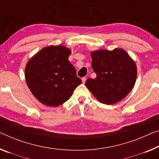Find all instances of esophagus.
Listing matches in <instances>:
<instances>
[{
    "instance_id": "34e87169",
    "label": "esophagus",
    "mask_w": 159,
    "mask_h": 159,
    "mask_svg": "<svg viewBox=\"0 0 159 159\" xmlns=\"http://www.w3.org/2000/svg\"><path fill=\"white\" fill-rule=\"evenodd\" d=\"M86 80H87L86 77H82V83H83V84H84L85 82H86Z\"/></svg>"
}]
</instances>
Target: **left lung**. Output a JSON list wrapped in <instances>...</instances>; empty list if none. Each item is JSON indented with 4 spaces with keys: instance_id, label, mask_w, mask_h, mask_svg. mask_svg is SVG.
<instances>
[{
    "instance_id": "left-lung-1",
    "label": "left lung",
    "mask_w": 159,
    "mask_h": 159,
    "mask_svg": "<svg viewBox=\"0 0 159 159\" xmlns=\"http://www.w3.org/2000/svg\"><path fill=\"white\" fill-rule=\"evenodd\" d=\"M92 67L97 77L85 84L97 99L115 104L127 95L135 84L137 70L134 60L122 49L97 50L92 53Z\"/></svg>"
}]
</instances>
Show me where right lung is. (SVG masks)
<instances>
[{"label": "right lung", "instance_id": "obj_1", "mask_svg": "<svg viewBox=\"0 0 159 159\" xmlns=\"http://www.w3.org/2000/svg\"><path fill=\"white\" fill-rule=\"evenodd\" d=\"M70 53V50L64 46H49L34 55L27 64V84L43 104L57 107L63 104L82 83L68 60Z\"/></svg>", "mask_w": 159, "mask_h": 159}]
</instances>
